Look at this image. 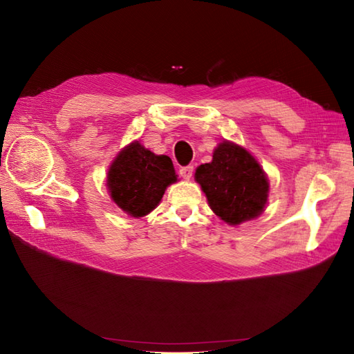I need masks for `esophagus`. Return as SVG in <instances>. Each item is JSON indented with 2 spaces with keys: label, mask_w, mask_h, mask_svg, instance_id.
<instances>
[{
  "label": "esophagus",
  "mask_w": 354,
  "mask_h": 354,
  "mask_svg": "<svg viewBox=\"0 0 354 354\" xmlns=\"http://www.w3.org/2000/svg\"><path fill=\"white\" fill-rule=\"evenodd\" d=\"M180 176L183 177L185 180H190L192 176H194V167H192V165L181 167V168H180Z\"/></svg>",
  "instance_id": "1"
}]
</instances>
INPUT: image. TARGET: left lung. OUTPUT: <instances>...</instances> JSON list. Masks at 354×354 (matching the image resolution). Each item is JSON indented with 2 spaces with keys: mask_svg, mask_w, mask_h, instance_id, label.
Returning <instances> with one entry per match:
<instances>
[{
  "mask_svg": "<svg viewBox=\"0 0 354 354\" xmlns=\"http://www.w3.org/2000/svg\"><path fill=\"white\" fill-rule=\"evenodd\" d=\"M195 180L209 208L230 226L259 217L269 198V180L245 147L224 140L209 164L196 168Z\"/></svg>",
  "mask_w": 354,
  "mask_h": 354,
  "instance_id": "obj_1",
  "label": "left lung"
}]
</instances>
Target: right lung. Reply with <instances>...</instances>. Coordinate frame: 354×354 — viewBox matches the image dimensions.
<instances>
[{"label": "right lung", "mask_w": 354, "mask_h": 354, "mask_svg": "<svg viewBox=\"0 0 354 354\" xmlns=\"http://www.w3.org/2000/svg\"><path fill=\"white\" fill-rule=\"evenodd\" d=\"M176 181L173 160L165 155H155L138 142L124 147L108 171L112 201L136 218L153 211L165 189Z\"/></svg>", "instance_id": "obj_1"}]
</instances>
